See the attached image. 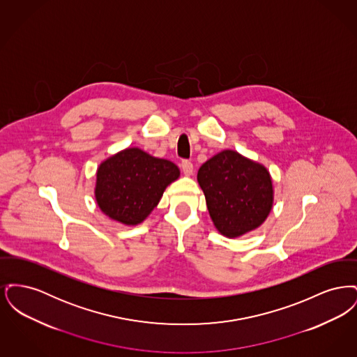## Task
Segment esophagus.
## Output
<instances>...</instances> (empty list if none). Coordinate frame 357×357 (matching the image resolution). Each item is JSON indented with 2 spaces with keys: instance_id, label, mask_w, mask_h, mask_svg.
<instances>
[{
  "instance_id": "1",
  "label": "esophagus",
  "mask_w": 357,
  "mask_h": 357,
  "mask_svg": "<svg viewBox=\"0 0 357 357\" xmlns=\"http://www.w3.org/2000/svg\"><path fill=\"white\" fill-rule=\"evenodd\" d=\"M181 166H182V171H183V174H185L186 176H190V175L192 174L194 166H192V163H191L190 160H183V162L181 163Z\"/></svg>"
}]
</instances>
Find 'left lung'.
Listing matches in <instances>:
<instances>
[{"mask_svg":"<svg viewBox=\"0 0 357 357\" xmlns=\"http://www.w3.org/2000/svg\"><path fill=\"white\" fill-rule=\"evenodd\" d=\"M207 210L222 236L238 238L259 227L274 201L269 170L234 150L206 160L197 175Z\"/></svg>","mask_w":357,"mask_h":357,"instance_id":"1","label":"left lung"}]
</instances>
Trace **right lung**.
<instances>
[{
    "label": "right lung",
    "mask_w": 357,
    "mask_h": 357,
    "mask_svg": "<svg viewBox=\"0 0 357 357\" xmlns=\"http://www.w3.org/2000/svg\"><path fill=\"white\" fill-rule=\"evenodd\" d=\"M181 171L167 159L128 147L107 158L96 171L95 198L102 213L127 226L144 221Z\"/></svg>",
    "instance_id": "1"
}]
</instances>
